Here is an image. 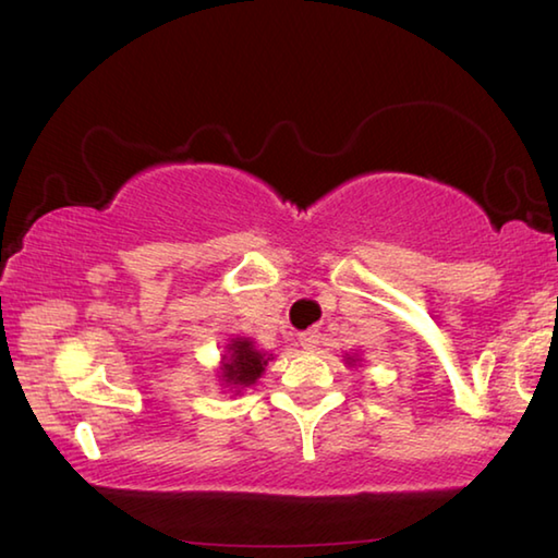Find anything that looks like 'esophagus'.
I'll return each instance as SVG.
<instances>
[{"label":"esophagus","mask_w":558,"mask_h":558,"mask_svg":"<svg viewBox=\"0 0 558 558\" xmlns=\"http://www.w3.org/2000/svg\"><path fill=\"white\" fill-rule=\"evenodd\" d=\"M299 343H301V348H306V350H316L318 343H320V330L318 328L304 330V333L299 336Z\"/></svg>","instance_id":"esophagus-1"}]
</instances>
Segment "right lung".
<instances>
[{
    "label": "right lung",
    "instance_id": "obj_1",
    "mask_svg": "<svg viewBox=\"0 0 558 558\" xmlns=\"http://www.w3.org/2000/svg\"><path fill=\"white\" fill-rule=\"evenodd\" d=\"M267 357L259 350H254V345L250 340H232L230 345V357L228 363H225V383H230L232 387H250L254 385V379H257L264 373V365H267Z\"/></svg>",
    "mask_w": 558,
    "mask_h": 558
}]
</instances>
